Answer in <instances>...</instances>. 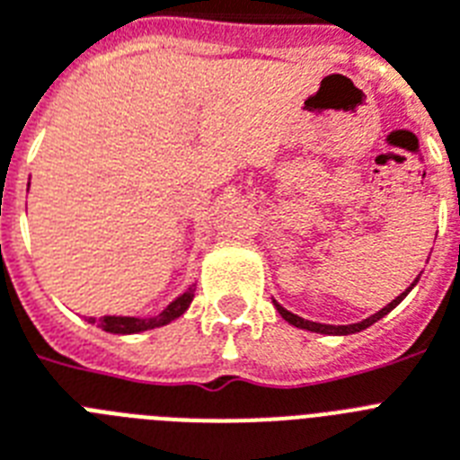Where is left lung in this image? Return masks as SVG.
Returning <instances> with one entry per match:
<instances>
[{
  "instance_id": "1",
  "label": "left lung",
  "mask_w": 460,
  "mask_h": 460,
  "mask_svg": "<svg viewBox=\"0 0 460 460\" xmlns=\"http://www.w3.org/2000/svg\"><path fill=\"white\" fill-rule=\"evenodd\" d=\"M419 279H420V275L416 277V279H413V282H411V287H409L407 291H402V294L397 296V298H394V301H390L388 305L381 307V310H378V313H374V314H371V317H367V320L355 322V324H320V322L303 320V317H298V314L289 313V310H287V307H282V305H279V303H277V301H272V303H275L277 313L282 314L284 320L289 322V324L298 326V329H305V332H313V333H326V336H348V333H358V332H362V329H367V326H371V324H374V322L381 320V317H385V314H388L390 310H393V307H397V305H400L402 301H404V296H407L409 291H411L413 287H416V284H419Z\"/></svg>"
}]
</instances>
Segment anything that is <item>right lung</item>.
<instances>
[{"mask_svg":"<svg viewBox=\"0 0 460 460\" xmlns=\"http://www.w3.org/2000/svg\"><path fill=\"white\" fill-rule=\"evenodd\" d=\"M192 298H195V284L188 287V289L178 296V298H173V301H171L162 313L155 314V317H146V320H143V317H119V314H108V317H101V320L89 317V322L91 324L101 326L102 332L119 333V336H124V333H140V332H147V329H157V326H164L169 324V322L178 320V317L188 310Z\"/></svg>","mask_w":460,"mask_h":460,"instance_id":"add662e5","label":"right lung"}]
</instances>
